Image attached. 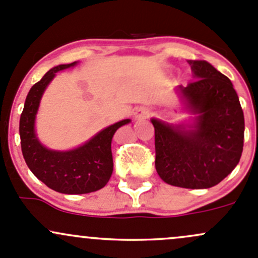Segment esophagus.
I'll return each instance as SVG.
<instances>
[{
    "label": "esophagus",
    "mask_w": 258,
    "mask_h": 258,
    "mask_svg": "<svg viewBox=\"0 0 258 258\" xmlns=\"http://www.w3.org/2000/svg\"><path fill=\"white\" fill-rule=\"evenodd\" d=\"M148 110H146V108H140V110L136 111V113H135V116H136V118H146V117H148Z\"/></svg>",
    "instance_id": "obj_1"
}]
</instances>
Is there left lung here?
Listing matches in <instances>:
<instances>
[{
  "label": "left lung",
  "mask_w": 258,
  "mask_h": 258,
  "mask_svg": "<svg viewBox=\"0 0 258 258\" xmlns=\"http://www.w3.org/2000/svg\"><path fill=\"white\" fill-rule=\"evenodd\" d=\"M195 81L178 92L199 116L187 130L152 118L155 166L171 186L210 188L227 177L240 162L244 118L240 100L228 77L206 61H188Z\"/></svg>",
  "instance_id": "1"
}]
</instances>
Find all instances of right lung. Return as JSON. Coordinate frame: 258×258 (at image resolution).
<instances>
[{"instance_id":"right-lung-1","label":"right lung","mask_w":258,"mask_h":258,"mask_svg":"<svg viewBox=\"0 0 258 258\" xmlns=\"http://www.w3.org/2000/svg\"><path fill=\"white\" fill-rule=\"evenodd\" d=\"M59 64L51 69L31 87L20 118L22 155L28 168L49 188L67 195L95 192L106 186L113 171L111 142L114 132L130 119L106 127L85 145L71 151H53L42 146L35 134V118L46 87L58 71L75 66Z\"/></svg>"}]
</instances>
